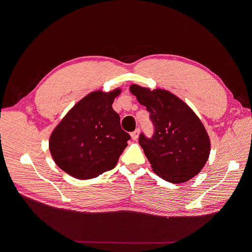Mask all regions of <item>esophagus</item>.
Returning a JSON list of instances; mask_svg holds the SVG:
<instances>
[{
	"mask_svg": "<svg viewBox=\"0 0 252 252\" xmlns=\"http://www.w3.org/2000/svg\"><path fill=\"white\" fill-rule=\"evenodd\" d=\"M139 135H140V128H137L135 131H133V133H131V139H133L134 141H136L138 138H139Z\"/></svg>",
	"mask_w": 252,
	"mask_h": 252,
	"instance_id": "obj_1",
	"label": "esophagus"
}]
</instances>
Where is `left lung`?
<instances>
[{"instance_id":"obj_1","label":"left lung","mask_w":252,"mask_h":252,"mask_svg":"<svg viewBox=\"0 0 252 252\" xmlns=\"http://www.w3.org/2000/svg\"><path fill=\"white\" fill-rule=\"evenodd\" d=\"M129 91L150 112L155 127L152 139L143 134L139 139L154 173L174 184L199 174L209 157L210 140L190 106L164 89L150 90L133 84Z\"/></svg>"}]
</instances>
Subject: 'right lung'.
Returning a JSON list of instances; mask_svg holds the SVG:
<instances>
[{"label": "right lung", "instance_id": "add662e5", "mask_svg": "<svg viewBox=\"0 0 252 252\" xmlns=\"http://www.w3.org/2000/svg\"><path fill=\"white\" fill-rule=\"evenodd\" d=\"M121 93V88L91 92L53 129L49 149L53 160L66 174L89 180L115 167L130 139L112 108Z\"/></svg>", "mask_w": 252, "mask_h": 252}]
</instances>
